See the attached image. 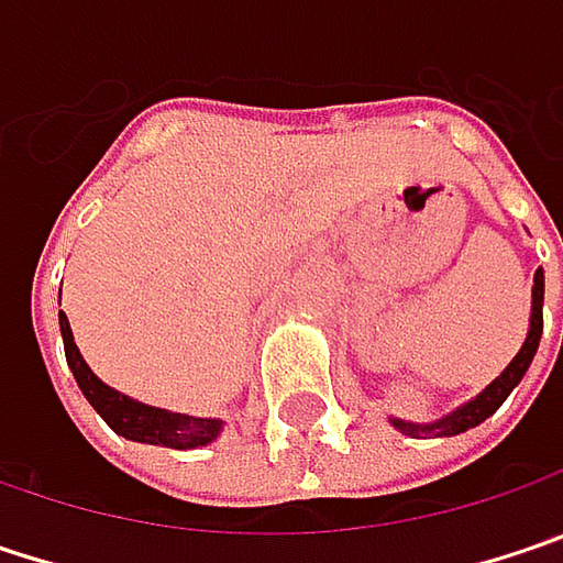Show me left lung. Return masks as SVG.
Masks as SVG:
<instances>
[{
  "instance_id": "obj_1",
  "label": "left lung",
  "mask_w": 563,
  "mask_h": 563,
  "mask_svg": "<svg viewBox=\"0 0 563 563\" xmlns=\"http://www.w3.org/2000/svg\"><path fill=\"white\" fill-rule=\"evenodd\" d=\"M542 303L544 272L539 268V272H536V288H532V327H529V336L522 342L519 355L506 365V372H503L500 378L490 384L487 390H481L471 404H464V407H459L455 413H449V417H442V420L426 422V426L394 420V426H397L400 432L413 435V439H420V435H459L464 429H471V426L484 422L487 417H494V413L500 410L503 400L509 397V390L522 382V375L529 372V365H532V358H536V352H539V340H542Z\"/></svg>"
}]
</instances>
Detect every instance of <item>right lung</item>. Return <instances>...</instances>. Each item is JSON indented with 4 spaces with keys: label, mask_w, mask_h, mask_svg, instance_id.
Wrapping results in <instances>:
<instances>
[{
    "label": "right lung",
    "mask_w": 563,
    "mask_h": 563,
    "mask_svg": "<svg viewBox=\"0 0 563 563\" xmlns=\"http://www.w3.org/2000/svg\"><path fill=\"white\" fill-rule=\"evenodd\" d=\"M60 333L63 349H66V362L69 372L79 384V390L86 394V400L96 407L101 420L108 422L118 435L134 439V442H150V445H166V449H198L208 445L218 432H221V420H198V417H181V413H166L159 407H146L137 404L118 390H111L108 384H101L92 368L82 362L76 342H73V330L69 320L60 310Z\"/></svg>",
    "instance_id": "obj_1"
}]
</instances>
